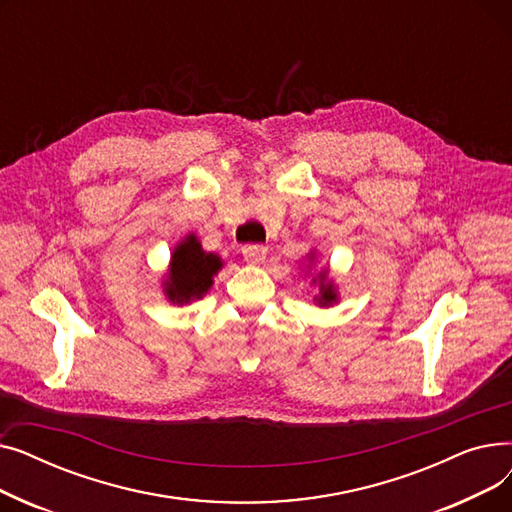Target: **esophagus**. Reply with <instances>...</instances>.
Here are the masks:
<instances>
[{"mask_svg": "<svg viewBox=\"0 0 512 512\" xmlns=\"http://www.w3.org/2000/svg\"><path fill=\"white\" fill-rule=\"evenodd\" d=\"M242 257H245V261L249 265H261L267 257V247L263 245H247L245 249H242Z\"/></svg>", "mask_w": 512, "mask_h": 512, "instance_id": "34e87169", "label": "esophagus"}]
</instances>
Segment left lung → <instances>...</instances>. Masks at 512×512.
<instances>
[{
  "mask_svg": "<svg viewBox=\"0 0 512 512\" xmlns=\"http://www.w3.org/2000/svg\"><path fill=\"white\" fill-rule=\"evenodd\" d=\"M317 261V253L315 249L309 251L307 255V263H305V274L309 276L311 274V286L317 288V294L313 297V303L321 309H328V307H334L340 303V294H338V286L334 282V278L330 276V267H321V270L317 272H311V267L315 265Z\"/></svg>",
  "mask_w": 512,
  "mask_h": 512,
  "instance_id": "obj_1",
  "label": "left lung"
}]
</instances>
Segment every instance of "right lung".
I'll list each match as a JSON object with an SVG mask.
<instances>
[{"label":"right lung","mask_w":512,"mask_h":512,"mask_svg":"<svg viewBox=\"0 0 512 512\" xmlns=\"http://www.w3.org/2000/svg\"><path fill=\"white\" fill-rule=\"evenodd\" d=\"M222 267V257L207 253L195 232L186 234L180 242H176V247L170 253L168 272L161 280L164 297L172 305H188L203 299Z\"/></svg>","instance_id":"obj_1"}]
</instances>
